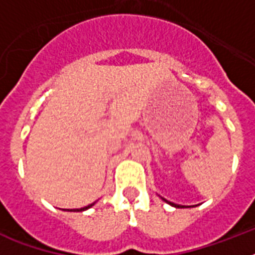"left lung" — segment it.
<instances>
[{"label":"left lung","instance_id":"left-lung-1","mask_svg":"<svg viewBox=\"0 0 255 255\" xmlns=\"http://www.w3.org/2000/svg\"><path fill=\"white\" fill-rule=\"evenodd\" d=\"M163 200H164V201H165V202H168V204H169V205L174 206V208H186V206H184V205H177V204H173V202L167 201V200H165V198H163Z\"/></svg>","mask_w":255,"mask_h":255}]
</instances>
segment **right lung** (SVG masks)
Segmentation results:
<instances>
[{"instance_id": "1", "label": "right lung", "mask_w": 255, "mask_h": 255, "mask_svg": "<svg viewBox=\"0 0 255 255\" xmlns=\"http://www.w3.org/2000/svg\"><path fill=\"white\" fill-rule=\"evenodd\" d=\"M92 205H95V202H92V204H90V205H87V206H85V208H81V209H67V212H83V210H87V209H90V208H91Z\"/></svg>"}]
</instances>
